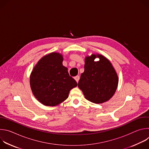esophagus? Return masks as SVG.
<instances>
[{
  "mask_svg": "<svg viewBox=\"0 0 149 149\" xmlns=\"http://www.w3.org/2000/svg\"><path fill=\"white\" fill-rule=\"evenodd\" d=\"M74 79H75V81L78 82V81H79V77L78 76V75H77V76H76V77H74Z\"/></svg>",
  "mask_w": 149,
  "mask_h": 149,
  "instance_id": "obj_1",
  "label": "esophagus"
}]
</instances>
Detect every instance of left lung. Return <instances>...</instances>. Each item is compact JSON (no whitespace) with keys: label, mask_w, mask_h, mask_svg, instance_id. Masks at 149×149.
<instances>
[{"label":"left lung","mask_w":149,"mask_h":149,"mask_svg":"<svg viewBox=\"0 0 149 149\" xmlns=\"http://www.w3.org/2000/svg\"><path fill=\"white\" fill-rule=\"evenodd\" d=\"M98 57L100 60L95 61ZM118 83L117 74L110 61L100 54L85 58L84 72L81 74L78 87L85 98L95 104L109 100L114 94Z\"/></svg>","instance_id":"1"}]
</instances>
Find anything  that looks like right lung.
Here are the masks:
<instances>
[{"mask_svg":"<svg viewBox=\"0 0 149 149\" xmlns=\"http://www.w3.org/2000/svg\"><path fill=\"white\" fill-rule=\"evenodd\" d=\"M62 55L52 52L42 57L30 76L31 88L34 96L42 104L55 106L65 101L71 89L77 86L68 68L62 65Z\"/></svg>","mask_w":149,"mask_h":149,"instance_id":"1","label":"right lung"}]
</instances>
